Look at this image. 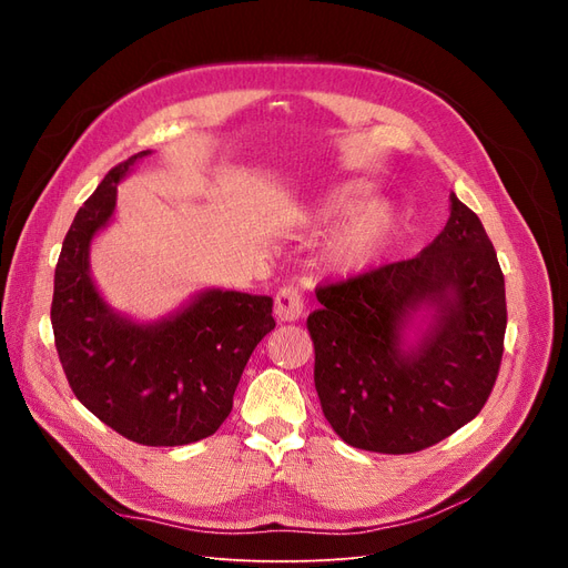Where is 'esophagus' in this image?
<instances>
[{"instance_id":"34e87169","label":"esophagus","mask_w":568,"mask_h":568,"mask_svg":"<svg viewBox=\"0 0 568 568\" xmlns=\"http://www.w3.org/2000/svg\"><path fill=\"white\" fill-rule=\"evenodd\" d=\"M303 313H305V303L296 286H284L277 291V298H274V317L280 322H294Z\"/></svg>"}]
</instances>
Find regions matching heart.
I'll use <instances>...</instances> for the list:
<instances>
[{
	"label": "heart",
	"instance_id": "heart-1",
	"mask_svg": "<svg viewBox=\"0 0 568 568\" xmlns=\"http://www.w3.org/2000/svg\"><path fill=\"white\" fill-rule=\"evenodd\" d=\"M369 199L365 182H346L322 196L311 213L317 227H329ZM363 209V207H362ZM364 210V209H363ZM357 211V210H356ZM358 212V211H357ZM395 236V213L388 203L374 201L353 215L329 242V261L341 274H359L382 261Z\"/></svg>",
	"mask_w": 568,
	"mask_h": 568
}]
</instances>
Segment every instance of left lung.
I'll return each instance as SVG.
<instances>
[{
  "mask_svg": "<svg viewBox=\"0 0 568 568\" xmlns=\"http://www.w3.org/2000/svg\"><path fill=\"white\" fill-rule=\"evenodd\" d=\"M315 294V388L353 448L419 453L484 409L505 351V277L478 215L455 194L448 225L419 255ZM422 310L433 320L407 347L404 332Z\"/></svg>",
  "mask_w": 568,
  "mask_h": 568,
  "instance_id": "left-lung-1",
  "label": "left lung"
}]
</instances>
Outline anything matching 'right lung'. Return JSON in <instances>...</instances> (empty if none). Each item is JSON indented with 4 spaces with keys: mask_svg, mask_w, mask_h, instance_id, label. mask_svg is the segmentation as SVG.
Wrapping results in <instances>:
<instances>
[{
    "mask_svg": "<svg viewBox=\"0 0 568 568\" xmlns=\"http://www.w3.org/2000/svg\"><path fill=\"white\" fill-rule=\"evenodd\" d=\"M149 153L111 168L78 211L57 263L51 326L75 398L128 440L173 448L213 436L230 417L239 379L274 317L270 296L222 288H205L149 324L101 298L90 244L115 211L118 182Z\"/></svg>",
    "mask_w": 568,
    "mask_h": 568,
    "instance_id": "obj_1",
    "label": "right lung"
}]
</instances>
